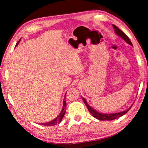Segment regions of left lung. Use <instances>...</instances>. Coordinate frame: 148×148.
I'll list each match as a JSON object with an SVG mask.
<instances>
[{"label": "left lung", "instance_id": "1", "mask_svg": "<svg viewBox=\"0 0 148 148\" xmlns=\"http://www.w3.org/2000/svg\"><path fill=\"white\" fill-rule=\"evenodd\" d=\"M113 27L114 29L115 30V32H116V33L119 36L121 37V38L127 42L129 44L131 45V46H132V44L131 43V40H130V39L128 36H127L126 34H125L121 30H120L118 27H116V25H113ZM83 99V101L84 102L85 104L86 105V106L87 108V109H88V110L89 111L90 113H91L92 114V116H93L94 117H95V118L97 119H99V120H102V121H105V120H114V119H116L117 118H118V117H121L122 116H123V115L125 114H126L127 112L129 111V110L131 109V107H130V108L125 110V111H123V112H119V113H115V114H101L99 113V112H98L97 111H96V110H94L93 108H92L89 106V105L87 103V101L85 100L84 98Z\"/></svg>", "mask_w": 148, "mask_h": 148}]
</instances>
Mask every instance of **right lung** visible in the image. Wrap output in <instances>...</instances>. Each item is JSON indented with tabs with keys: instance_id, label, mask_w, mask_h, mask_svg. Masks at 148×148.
Segmentation results:
<instances>
[{
	"instance_id": "add662e5",
	"label": "right lung",
	"mask_w": 148,
	"mask_h": 148,
	"mask_svg": "<svg viewBox=\"0 0 148 148\" xmlns=\"http://www.w3.org/2000/svg\"><path fill=\"white\" fill-rule=\"evenodd\" d=\"M18 42H17V43L16 46H17V44H18ZM66 94H65V95H64V99L66 98ZM66 101H65V100H64V101H63V107H62V109L61 110V113L59 114V116H57L55 119L52 120L51 121H49L48 123H40V124L42 125H45V126H52V125H56L57 123H60V122L61 121L62 117H63L64 116L65 112H66V110H65V109H66Z\"/></svg>"
}]
</instances>
